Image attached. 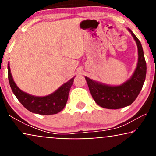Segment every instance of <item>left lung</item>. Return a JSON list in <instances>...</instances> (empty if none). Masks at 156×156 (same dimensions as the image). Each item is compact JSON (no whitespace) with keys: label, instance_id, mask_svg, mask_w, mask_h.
Returning <instances> with one entry per match:
<instances>
[{"label":"left lung","instance_id":"obj_1","mask_svg":"<svg viewBox=\"0 0 156 156\" xmlns=\"http://www.w3.org/2000/svg\"><path fill=\"white\" fill-rule=\"evenodd\" d=\"M138 47L137 67L131 78L117 87H110L94 81L86 77L93 99L97 104L105 108L118 109L130 105L136 99L146 78L147 65L140 41L129 29Z\"/></svg>","mask_w":156,"mask_h":156}]
</instances>
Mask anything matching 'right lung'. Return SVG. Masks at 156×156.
<instances>
[{
	"instance_id": "right-lung-1",
	"label": "right lung",
	"mask_w": 156,
	"mask_h": 156,
	"mask_svg": "<svg viewBox=\"0 0 156 156\" xmlns=\"http://www.w3.org/2000/svg\"><path fill=\"white\" fill-rule=\"evenodd\" d=\"M8 78L12 92L21 104L31 112L42 115H51L63 110L74 80L73 78L50 95L36 97L23 92L17 87L11 74L9 65H8Z\"/></svg>"
}]
</instances>
